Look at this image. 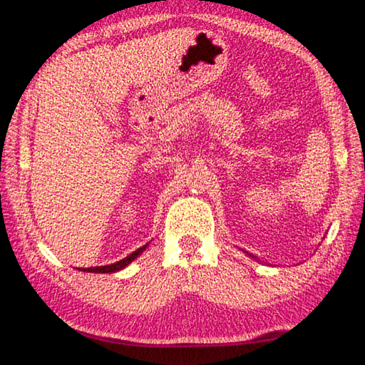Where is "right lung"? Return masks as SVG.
Wrapping results in <instances>:
<instances>
[{"label": "right lung", "mask_w": 365, "mask_h": 365, "mask_svg": "<svg viewBox=\"0 0 365 365\" xmlns=\"http://www.w3.org/2000/svg\"><path fill=\"white\" fill-rule=\"evenodd\" d=\"M146 248H148V243H146L145 246H141V248H138L137 251H133L132 255H128L127 257L120 259L119 262H114V264H109V265H101V267H88V269H78V270H83V272H95V274H113V272L125 269L127 265L130 264V262L133 261V259H137Z\"/></svg>", "instance_id": "add662e5"}]
</instances>
